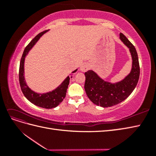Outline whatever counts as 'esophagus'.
<instances>
[{"label":"esophagus","mask_w":156,"mask_h":156,"mask_svg":"<svg viewBox=\"0 0 156 156\" xmlns=\"http://www.w3.org/2000/svg\"><path fill=\"white\" fill-rule=\"evenodd\" d=\"M89 68H90V64H88V63H84V64H82V65L80 66V69L81 72H87L88 69H89Z\"/></svg>","instance_id":"34e87169"}]
</instances>
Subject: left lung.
Here are the masks:
<instances>
[{
  "label": "left lung",
  "instance_id": "8db88e82",
  "mask_svg": "<svg viewBox=\"0 0 156 156\" xmlns=\"http://www.w3.org/2000/svg\"><path fill=\"white\" fill-rule=\"evenodd\" d=\"M119 39L129 49L132 59L131 71L123 79L112 83L105 80L92 69L84 73V89L88 97L96 105L104 108L125 100L133 91L140 78V64L136 49L122 34H120Z\"/></svg>",
  "mask_w": 156,
  "mask_h": 156
}]
</instances>
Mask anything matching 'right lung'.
Wrapping results in <instances>:
<instances>
[{"instance_id":"obj_1","label":"right lung","mask_w":156,"mask_h":156,"mask_svg":"<svg viewBox=\"0 0 156 156\" xmlns=\"http://www.w3.org/2000/svg\"><path fill=\"white\" fill-rule=\"evenodd\" d=\"M48 31H45L39 34L36 37L33 39V40L29 43L27 47L25 48L24 51L22 55V58L20 62L19 66V83L20 87H21V90L25 97L27 98L28 101H30L31 103L34 104L37 107L44 108H54L61 103L64 101V98L66 97V92H67V88L68 87L69 78V76L66 77L64 80L59 84L57 88H55L54 90L49 92H44V93H39L34 90H31V88L29 87L27 82L25 81V60L26 56L27 55L29 51L33 48V47L35 45L39 39L43 35H44L46 32ZM78 69H75L72 72V74H74ZM72 78V76H71Z\"/></svg>"}]
</instances>
